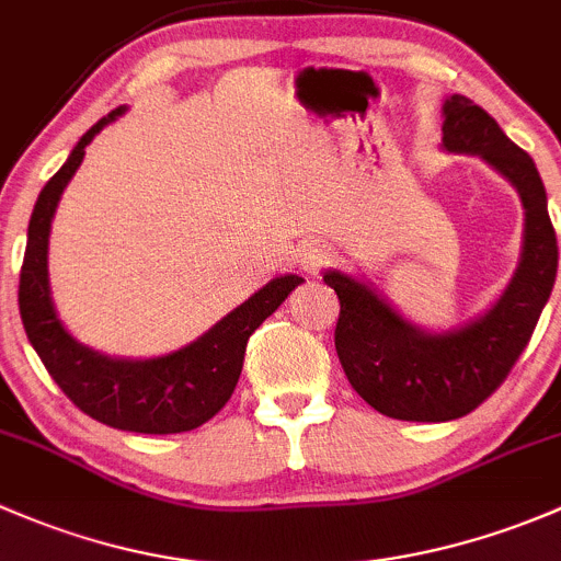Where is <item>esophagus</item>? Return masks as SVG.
<instances>
[{
  "instance_id": "1",
  "label": "esophagus",
  "mask_w": 561,
  "mask_h": 561,
  "mask_svg": "<svg viewBox=\"0 0 561 561\" xmlns=\"http://www.w3.org/2000/svg\"><path fill=\"white\" fill-rule=\"evenodd\" d=\"M329 256H332V253H329V248L323 245V242H308V245H302V251H299V267L310 275H319L329 264Z\"/></svg>"
}]
</instances>
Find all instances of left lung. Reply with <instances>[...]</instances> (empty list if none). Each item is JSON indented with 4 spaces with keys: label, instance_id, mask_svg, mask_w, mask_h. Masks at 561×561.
<instances>
[{
    "label": "left lung",
    "instance_id": "obj_1",
    "mask_svg": "<svg viewBox=\"0 0 561 561\" xmlns=\"http://www.w3.org/2000/svg\"><path fill=\"white\" fill-rule=\"evenodd\" d=\"M443 115L446 151L481 156L516 186L524 205V248L494 308L440 334L402 319L367 283L334 270L323 273V283L340 299L334 348L348 383L367 405L400 421L461 419L489 400L527 348L557 280V232L535 161L467 96H448Z\"/></svg>",
    "mask_w": 561,
    "mask_h": 561
}]
</instances>
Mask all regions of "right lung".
Listing matches in <instances>:
<instances>
[{
    "label": "right lung",
    "mask_w": 561,
    "mask_h": 561,
    "mask_svg": "<svg viewBox=\"0 0 561 561\" xmlns=\"http://www.w3.org/2000/svg\"><path fill=\"white\" fill-rule=\"evenodd\" d=\"M126 107L113 110L96 121L59 172L45 183L28 221L26 253H23L19 308L26 337L43 359L50 378L69 400L100 424L140 435H175L210 421L232 397L242 373L248 337L267 316L286 302L302 283L297 275H280L251 299L224 316L213 329L186 348L156 359H110L80 345L61 327L48 286V234L56 205L69 178L80 167L85 146L96 131L118 118Z\"/></svg>",
    "instance_id": "obj_1"
}]
</instances>
